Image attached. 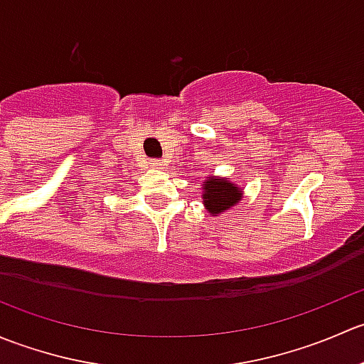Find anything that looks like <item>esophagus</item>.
<instances>
[{
  "label": "esophagus",
  "mask_w": 364,
  "mask_h": 364,
  "mask_svg": "<svg viewBox=\"0 0 364 364\" xmlns=\"http://www.w3.org/2000/svg\"><path fill=\"white\" fill-rule=\"evenodd\" d=\"M149 167H151V168H164V161H161V160H149Z\"/></svg>",
  "instance_id": "34e87169"
}]
</instances>
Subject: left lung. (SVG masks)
I'll use <instances>...</instances> for the list:
<instances>
[{"mask_svg":"<svg viewBox=\"0 0 364 364\" xmlns=\"http://www.w3.org/2000/svg\"><path fill=\"white\" fill-rule=\"evenodd\" d=\"M243 199V188L230 181V178L209 176L203 181V204L211 216L229 211Z\"/></svg>","mask_w":364,"mask_h":364,"instance_id":"obj_1","label":"left lung"}]
</instances>
